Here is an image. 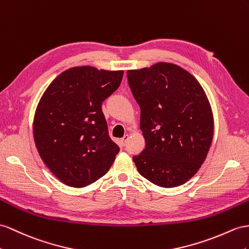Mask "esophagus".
<instances>
[{
	"label": "esophagus",
	"mask_w": 249,
	"mask_h": 249,
	"mask_svg": "<svg viewBox=\"0 0 249 249\" xmlns=\"http://www.w3.org/2000/svg\"><path fill=\"white\" fill-rule=\"evenodd\" d=\"M128 139H129V136H128V135L124 136L122 139L120 140V144L122 145V146H125V145H126V143H127V141H128Z\"/></svg>",
	"instance_id": "obj_1"
}]
</instances>
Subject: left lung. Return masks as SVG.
Segmentation results:
<instances>
[{
    "instance_id": "1",
    "label": "left lung",
    "mask_w": 249,
    "mask_h": 249,
    "mask_svg": "<svg viewBox=\"0 0 249 249\" xmlns=\"http://www.w3.org/2000/svg\"><path fill=\"white\" fill-rule=\"evenodd\" d=\"M128 85L141 109L145 148L132 157L138 171L158 186H180L205 161L213 116L202 86L176 64L160 62L128 70Z\"/></svg>"
}]
</instances>
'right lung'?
Segmentation results:
<instances>
[{
	"label": "right lung",
	"mask_w": 249,
	"mask_h": 249,
	"mask_svg": "<svg viewBox=\"0 0 249 249\" xmlns=\"http://www.w3.org/2000/svg\"><path fill=\"white\" fill-rule=\"evenodd\" d=\"M123 70L72 67L50 83L37 104L34 138L43 162L71 187L103 177L119 154L102 103L119 88Z\"/></svg>",
	"instance_id": "1"
}]
</instances>
